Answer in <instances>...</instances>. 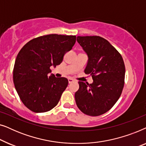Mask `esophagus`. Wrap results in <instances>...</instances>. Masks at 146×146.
I'll return each instance as SVG.
<instances>
[{
	"mask_svg": "<svg viewBox=\"0 0 146 146\" xmlns=\"http://www.w3.org/2000/svg\"><path fill=\"white\" fill-rule=\"evenodd\" d=\"M74 81V80L73 79H72V78H68V82H69V84H70V83H72V82H73Z\"/></svg>",
	"mask_w": 146,
	"mask_h": 146,
	"instance_id": "obj_1",
	"label": "esophagus"
}]
</instances>
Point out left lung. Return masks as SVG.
<instances>
[{"instance_id":"left-lung-1","label":"left lung","mask_w":146,"mask_h":146,"mask_svg":"<svg viewBox=\"0 0 146 146\" xmlns=\"http://www.w3.org/2000/svg\"><path fill=\"white\" fill-rule=\"evenodd\" d=\"M88 60L84 72L92 84L79 82L75 93L78 108L85 114L98 116L110 110L120 97L124 85L125 65L116 49L98 36H77Z\"/></svg>"}]
</instances>
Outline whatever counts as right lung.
<instances>
[{"instance_id": "obj_1", "label": "right lung", "mask_w": 146, "mask_h": 146, "mask_svg": "<svg viewBox=\"0 0 146 146\" xmlns=\"http://www.w3.org/2000/svg\"><path fill=\"white\" fill-rule=\"evenodd\" d=\"M76 36L48 35L27 42L18 54L13 82L21 101L36 113L50 111L58 104L68 80L56 78L50 67H56L72 48Z\"/></svg>"}]
</instances>
